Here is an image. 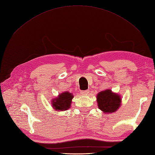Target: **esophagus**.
Returning <instances> with one entry per match:
<instances>
[{
  "mask_svg": "<svg viewBox=\"0 0 155 155\" xmlns=\"http://www.w3.org/2000/svg\"><path fill=\"white\" fill-rule=\"evenodd\" d=\"M81 93L82 94V95H88V94L89 93V90H86V91H81Z\"/></svg>",
  "mask_w": 155,
  "mask_h": 155,
  "instance_id": "obj_1",
  "label": "esophagus"
}]
</instances>
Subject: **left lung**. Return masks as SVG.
<instances>
[{
  "instance_id": "1",
  "label": "left lung",
  "mask_w": 155,
  "mask_h": 155,
  "mask_svg": "<svg viewBox=\"0 0 155 155\" xmlns=\"http://www.w3.org/2000/svg\"><path fill=\"white\" fill-rule=\"evenodd\" d=\"M97 102L98 108L104 114H111L118 110L121 106L122 98L118 93L106 89L97 93Z\"/></svg>"
}]
</instances>
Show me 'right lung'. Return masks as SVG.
Masks as SVG:
<instances>
[{
    "instance_id": "1",
    "label": "right lung",
    "mask_w": 155,
    "mask_h": 155,
    "mask_svg": "<svg viewBox=\"0 0 155 155\" xmlns=\"http://www.w3.org/2000/svg\"><path fill=\"white\" fill-rule=\"evenodd\" d=\"M74 98L72 93L68 91H64L56 98L51 99L52 107L56 111H64L70 108L71 101Z\"/></svg>"
}]
</instances>
